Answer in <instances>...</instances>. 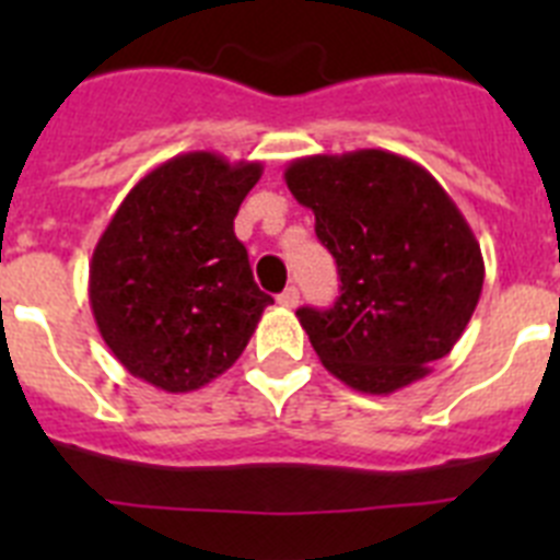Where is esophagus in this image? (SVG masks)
I'll return each instance as SVG.
<instances>
[{"label":"esophagus","instance_id":"34e87169","mask_svg":"<svg viewBox=\"0 0 560 560\" xmlns=\"http://www.w3.org/2000/svg\"><path fill=\"white\" fill-rule=\"evenodd\" d=\"M277 303L283 305V308H296V305H300V291H296L294 285H289L283 294L277 296Z\"/></svg>","mask_w":560,"mask_h":560}]
</instances>
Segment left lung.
Segmentation results:
<instances>
[{"label":"left lung","instance_id":"1","mask_svg":"<svg viewBox=\"0 0 560 560\" xmlns=\"http://www.w3.org/2000/svg\"><path fill=\"white\" fill-rule=\"evenodd\" d=\"M285 185L339 269L334 308L296 311L325 370L364 395L427 378L471 323L485 280L452 196L427 167L381 148L300 156Z\"/></svg>","mask_w":560,"mask_h":560}]
</instances>
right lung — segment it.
I'll use <instances>...</instances> for the list:
<instances>
[{
  "label": "right lung",
  "instance_id": "add662e5",
  "mask_svg": "<svg viewBox=\"0 0 560 560\" xmlns=\"http://www.w3.org/2000/svg\"><path fill=\"white\" fill-rule=\"evenodd\" d=\"M264 173L190 151L128 190L89 264V305L103 341L133 378L192 393L249 345L269 294L257 289L232 221Z\"/></svg>",
  "mask_w": 560,
  "mask_h": 560
}]
</instances>
